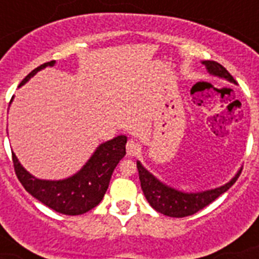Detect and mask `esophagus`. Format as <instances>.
<instances>
[{
  "instance_id": "esophagus-1",
  "label": "esophagus",
  "mask_w": 259,
  "mask_h": 259,
  "mask_svg": "<svg viewBox=\"0 0 259 259\" xmlns=\"http://www.w3.org/2000/svg\"><path fill=\"white\" fill-rule=\"evenodd\" d=\"M140 149H141L140 144L134 141V140H129L127 144H126V153H127V156H136V154H138Z\"/></svg>"
}]
</instances>
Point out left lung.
Wrapping results in <instances>:
<instances>
[{
    "label": "left lung",
    "mask_w": 259,
    "mask_h": 259,
    "mask_svg": "<svg viewBox=\"0 0 259 259\" xmlns=\"http://www.w3.org/2000/svg\"><path fill=\"white\" fill-rule=\"evenodd\" d=\"M203 64L207 67L209 74L217 75V76H221V78H225L230 82L235 83V79L230 75L229 71L218 62L205 60V62H203ZM137 168L140 181H141V188L144 191L146 200L149 201V204L157 212L164 213V215L170 218L189 217V215H193L197 211L207 207L209 203H212L215 199L221 196L222 193H225L238 180V177L242 172V170H239L233 180L229 181L223 187H219V188L209 189V191H204V192L184 193L160 183L140 162H137Z\"/></svg>",
    "instance_id": "1"
}]
</instances>
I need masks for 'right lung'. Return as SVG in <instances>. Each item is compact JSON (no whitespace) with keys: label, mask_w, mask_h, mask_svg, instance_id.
<instances>
[{"label":"right lung","mask_w":259,"mask_h":259,"mask_svg":"<svg viewBox=\"0 0 259 259\" xmlns=\"http://www.w3.org/2000/svg\"><path fill=\"white\" fill-rule=\"evenodd\" d=\"M54 63L52 60L34 68L22 79L20 86L28 82L41 68L54 66ZM126 141L127 138L125 136H118L111 141L102 144L86 165L66 180H38L26 172L14 153H12L14 172L25 191L42 204L63 215H82L97 207L105 196L114 168L126 154Z\"/></svg>","instance_id":"obj_1"}]
</instances>
